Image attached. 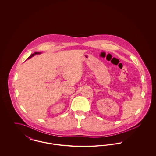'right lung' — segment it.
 Wrapping results in <instances>:
<instances>
[{
	"label": "right lung",
	"instance_id": "add662e5",
	"mask_svg": "<svg viewBox=\"0 0 156 156\" xmlns=\"http://www.w3.org/2000/svg\"><path fill=\"white\" fill-rule=\"evenodd\" d=\"M41 52H35L34 53H33V54H31L30 56H29V57L27 58V59H29L30 58H31L32 57H33L34 55H36V54H40Z\"/></svg>",
	"mask_w": 156,
	"mask_h": 156
}]
</instances>
